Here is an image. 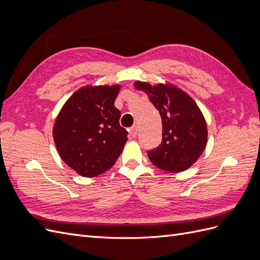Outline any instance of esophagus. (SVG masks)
<instances>
[{"label":"esophagus","instance_id":"obj_1","mask_svg":"<svg viewBox=\"0 0 260 260\" xmlns=\"http://www.w3.org/2000/svg\"><path fill=\"white\" fill-rule=\"evenodd\" d=\"M130 135H131V137H137V135H138V125H133V127H131V129H130Z\"/></svg>","mask_w":260,"mask_h":260}]
</instances>
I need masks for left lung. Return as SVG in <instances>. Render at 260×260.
Here are the masks:
<instances>
[{
  "mask_svg": "<svg viewBox=\"0 0 260 260\" xmlns=\"http://www.w3.org/2000/svg\"><path fill=\"white\" fill-rule=\"evenodd\" d=\"M135 86L147 94L161 117L162 141L147 153L149 160L169 172L188 169L203 154L208 138L205 117L196 102L170 82L136 81Z\"/></svg>",
  "mask_w": 260,
  "mask_h": 260,
  "instance_id": "obj_1",
  "label": "left lung"
}]
</instances>
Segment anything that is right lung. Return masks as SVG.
<instances>
[{
	"mask_svg": "<svg viewBox=\"0 0 260 260\" xmlns=\"http://www.w3.org/2000/svg\"><path fill=\"white\" fill-rule=\"evenodd\" d=\"M120 84H88L62 105L53 127L61 159L78 175L96 177L114 166L128 141L114 105Z\"/></svg>",
	"mask_w": 260,
	"mask_h": 260,
	"instance_id": "1",
	"label": "right lung"
}]
</instances>
